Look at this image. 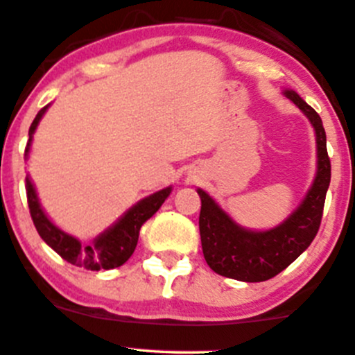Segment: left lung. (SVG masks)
I'll return each instance as SVG.
<instances>
[{"instance_id": "1", "label": "left lung", "mask_w": 355, "mask_h": 355, "mask_svg": "<svg viewBox=\"0 0 355 355\" xmlns=\"http://www.w3.org/2000/svg\"><path fill=\"white\" fill-rule=\"evenodd\" d=\"M310 121L317 141V173L313 184L298 205L282 224L268 231H251L229 216L205 190L197 189L202 207L198 229L204 258L210 270L237 282H266L310 246L320 227L323 204L330 185V158L320 116L297 92H283Z\"/></svg>"}]
</instances>
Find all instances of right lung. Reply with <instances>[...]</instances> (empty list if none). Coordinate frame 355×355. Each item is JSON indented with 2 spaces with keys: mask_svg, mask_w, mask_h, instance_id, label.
<instances>
[{
  "mask_svg": "<svg viewBox=\"0 0 355 355\" xmlns=\"http://www.w3.org/2000/svg\"><path fill=\"white\" fill-rule=\"evenodd\" d=\"M49 106L50 104H46L45 107H42L40 111H38L37 118L33 119L32 126H30V138L25 148L26 158H28L30 155V146H32L35 130H37L38 123L44 118ZM25 187L30 214H32L33 224L42 239H44L58 256H62V259L73 264V266L85 268V270L91 271L112 270V268H118L121 264L126 263V261L131 258V254L135 252L136 244H138V236L141 225L145 224L159 207H162L163 202H165L166 197L171 193V187H166V189L158 190V192L141 198L138 204H135L133 207L128 209L111 227H107L106 231L101 232L92 243L83 244L77 237L64 232L46 217L45 210L42 209L40 200H38L37 190H35V185L32 184L28 175H26L25 178Z\"/></svg>",
  "mask_w": 355,
  "mask_h": 355,
  "instance_id": "add662e5",
  "label": "right lung"
}]
</instances>
